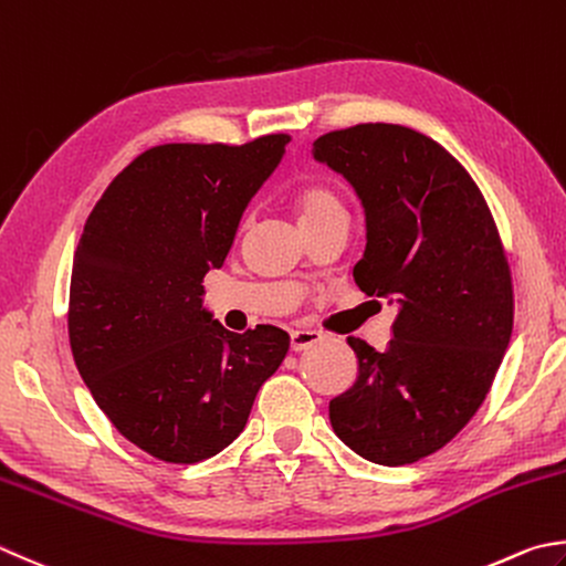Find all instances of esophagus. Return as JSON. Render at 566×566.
<instances>
[{
	"mask_svg": "<svg viewBox=\"0 0 566 566\" xmlns=\"http://www.w3.org/2000/svg\"><path fill=\"white\" fill-rule=\"evenodd\" d=\"M319 343H323V335H319L317 329H293L291 333V347L295 352H305Z\"/></svg>",
	"mask_w": 566,
	"mask_h": 566,
	"instance_id": "34e87169",
	"label": "esophagus"
}]
</instances>
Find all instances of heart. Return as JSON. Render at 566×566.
Masks as SVG:
<instances>
[{
	"mask_svg": "<svg viewBox=\"0 0 566 566\" xmlns=\"http://www.w3.org/2000/svg\"><path fill=\"white\" fill-rule=\"evenodd\" d=\"M337 207H339V205H337L335 195H329V191L323 189V187L305 189L303 195H301V199H297V209H301V219L323 214V211L337 209Z\"/></svg>",
	"mask_w": 566,
	"mask_h": 566,
	"instance_id": "b5f03b06",
	"label": "heart"
}]
</instances>
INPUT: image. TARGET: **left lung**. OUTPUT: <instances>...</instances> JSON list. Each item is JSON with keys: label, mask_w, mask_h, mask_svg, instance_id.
Instances as JSON below:
<instances>
[{"label": "left lung", "mask_w": 566, "mask_h": 566, "mask_svg": "<svg viewBox=\"0 0 566 566\" xmlns=\"http://www.w3.org/2000/svg\"><path fill=\"white\" fill-rule=\"evenodd\" d=\"M313 157L365 209V295L397 305L384 352L349 337L357 381L329 401L337 439L379 465L443 449L481 409L513 335V283L495 221L453 155L409 127L327 133Z\"/></svg>", "instance_id": "obj_1"}]
</instances>
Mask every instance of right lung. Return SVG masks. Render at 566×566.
<instances>
[{"instance_id":"right-lung-1","label":"right lung","mask_w":566,"mask_h":566,"mask_svg":"<svg viewBox=\"0 0 566 566\" xmlns=\"http://www.w3.org/2000/svg\"><path fill=\"white\" fill-rule=\"evenodd\" d=\"M285 145L287 135H265L241 147H153L83 227L69 295L73 359L115 429L159 461L227 449L291 345L275 325L229 333L201 287Z\"/></svg>"}]
</instances>
